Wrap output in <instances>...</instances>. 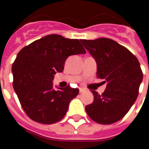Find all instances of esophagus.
<instances>
[{
  "label": "esophagus",
  "mask_w": 149,
  "mask_h": 149,
  "mask_svg": "<svg viewBox=\"0 0 149 149\" xmlns=\"http://www.w3.org/2000/svg\"><path fill=\"white\" fill-rule=\"evenodd\" d=\"M79 93H84V91H85V90H84V88H79Z\"/></svg>",
  "instance_id": "1"
}]
</instances>
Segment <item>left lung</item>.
<instances>
[{
	"mask_svg": "<svg viewBox=\"0 0 149 149\" xmlns=\"http://www.w3.org/2000/svg\"><path fill=\"white\" fill-rule=\"evenodd\" d=\"M80 42L97 63V77L107 83L101 95L95 91L92 104L85 107L95 122L111 125L120 120L129 111L139 95L143 74L138 58L110 38Z\"/></svg>",
	"mask_w": 149,
	"mask_h": 149,
	"instance_id": "left-lung-1",
	"label": "left lung"
}]
</instances>
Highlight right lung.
I'll list each match as a JSON object with an SVG mask.
<instances>
[{"instance_id":"1","label":"right lung","mask_w":149,"mask_h":149,"mask_svg":"<svg viewBox=\"0 0 149 149\" xmlns=\"http://www.w3.org/2000/svg\"><path fill=\"white\" fill-rule=\"evenodd\" d=\"M78 39L52 34L36 40L18 52L12 65L13 87L22 108L31 120L45 125L60 120L79 90L53 88L54 76L64 70L70 56L85 54Z\"/></svg>"}]
</instances>
